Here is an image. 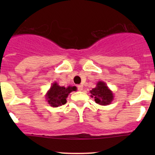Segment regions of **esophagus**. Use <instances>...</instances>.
Masks as SVG:
<instances>
[{"label": "esophagus", "mask_w": 155, "mask_h": 155, "mask_svg": "<svg viewBox=\"0 0 155 155\" xmlns=\"http://www.w3.org/2000/svg\"><path fill=\"white\" fill-rule=\"evenodd\" d=\"M77 88L79 91H82V89H83V87H82V85H77Z\"/></svg>", "instance_id": "obj_1"}]
</instances>
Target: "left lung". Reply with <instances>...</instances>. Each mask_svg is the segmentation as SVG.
<instances>
[{
    "mask_svg": "<svg viewBox=\"0 0 155 155\" xmlns=\"http://www.w3.org/2000/svg\"><path fill=\"white\" fill-rule=\"evenodd\" d=\"M92 97H94V101L100 105L106 106L111 104L113 100L112 91L104 82H99L97 84V87L91 91Z\"/></svg>",
    "mask_w": 155,
    "mask_h": 155,
    "instance_id": "left-lung-1",
    "label": "left lung"
}]
</instances>
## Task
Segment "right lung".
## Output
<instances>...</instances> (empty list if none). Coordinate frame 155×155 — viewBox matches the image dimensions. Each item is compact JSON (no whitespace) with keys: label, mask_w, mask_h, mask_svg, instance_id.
I'll return each instance as SVG.
<instances>
[{"label":"right lung","mask_w":155,"mask_h":155,"mask_svg":"<svg viewBox=\"0 0 155 155\" xmlns=\"http://www.w3.org/2000/svg\"><path fill=\"white\" fill-rule=\"evenodd\" d=\"M76 87L75 86L64 87L59 86L57 83L52 84L46 95L48 104L53 107L64 105L67 103L66 98L68 97L69 94L73 91H76Z\"/></svg>","instance_id":"right-lung-1"}]
</instances>
